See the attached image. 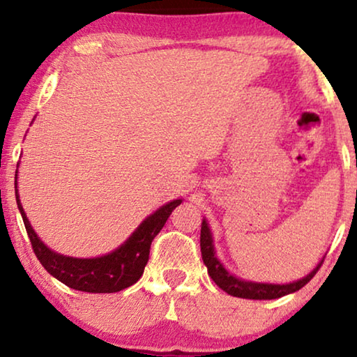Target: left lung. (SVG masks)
Here are the masks:
<instances>
[{"instance_id":"8db88e82","label":"left lung","mask_w":357,"mask_h":357,"mask_svg":"<svg viewBox=\"0 0 357 357\" xmlns=\"http://www.w3.org/2000/svg\"><path fill=\"white\" fill-rule=\"evenodd\" d=\"M199 247H202V257L204 265L208 268V275L211 276V280L221 287L222 291H226L227 294L234 297H242V299H255V301H270L278 299V297L287 296L291 292L299 291L301 287H304L312 278L315 276V273L319 271L321 266V260L314 271H310L305 278H302L299 281L289 282V284H266V282H253L238 280L234 275H231L221 261L218 260L216 252H214L213 245V236L209 231V226L206 219H203L202 222V236H199Z\"/></svg>"}]
</instances>
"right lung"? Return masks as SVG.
Masks as SVG:
<instances>
[{
  "instance_id": "1",
  "label": "right lung",
  "mask_w": 357,
  "mask_h": 357,
  "mask_svg": "<svg viewBox=\"0 0 357 357\" xmlns=\"http://www.w3.org/2000/svg\"><path fill=\"white\" fill-rule=\"evenodd\" d=\"M17 208L21 211L24 226H26L29 241L32 243V250L42 263V266L53 278L61 281L63 284L82 292H119L126 289L143 276L144 266L149 260L151 242L164 227L167 218L175 208L182 203V199H174L164 206H160L154 214H151L139 224V227L131 234L128 241L104 257L97 258H73L53 252L43 243L29 222L24 213L22 204L19 202L16 190Z\"/></svg>"
}]
</instances>
